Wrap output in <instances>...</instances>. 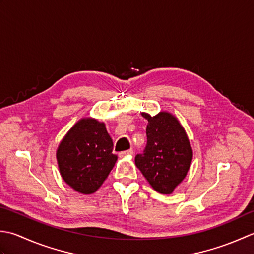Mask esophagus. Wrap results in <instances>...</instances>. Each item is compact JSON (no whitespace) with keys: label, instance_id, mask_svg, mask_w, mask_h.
Listing matches in <instances>:
<instances>
[{"label":"esophagus","instance_id":"obj_1","mask_svg":"<svg viewBox=\"0 0 254 254\" xmlns=\"http://www.w3.org/2000/svg\"><path fill=\"white\" fill-rule=\"evenodd\" d=\"M133 153V150L132 149H129V150H126V151H123V152H120V157H126V156H131V154Z\"/></svg>","mask_w":254,"mask_h":254}]
</instances>
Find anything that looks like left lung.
<instances>
[{
  "instance_id": "obj_1",
  "label": "left lung",
  "mask_w": 254,
  "mask_h": 254,
  "mask_svg": "<svg viewBox=\"0 0 254 254\" xmlns=\"http://www.w3.org/2000/svg\"><path fill=\"white\" fill-rule=\"evenodd\" d=\"M148 121L147 144L134 163L154 190L171 194L188 174L193 151L184 128L168 112L156 116L142 113Z\"/></svg>"
}]
</instances>
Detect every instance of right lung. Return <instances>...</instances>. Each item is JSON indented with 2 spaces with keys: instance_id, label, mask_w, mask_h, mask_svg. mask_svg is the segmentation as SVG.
I'll return each instance as SVG.
<instances>
[{
  "instance_id": "right-lung-1",
  "label": "right lung",
  "mask_w": 254,
  "mask_h": 254,
  "mask_svg": "<svg viewBox=\"0 0 254 254\" xmlns=\"http://www.w3.org/2000/svg\"><path fill=\"white\" fill-rule=\"evenodd\" d=\"M113 140L105 124L82 118L62 139L57 161L62 179L76 192L92 194L100 189L116 163Z\"/></svg>"
}]
</instances>
